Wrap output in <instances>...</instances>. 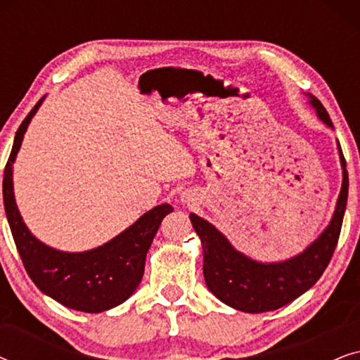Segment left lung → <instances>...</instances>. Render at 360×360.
Here are the masks:
<instances>
[{
	"instance_id": "8db88e82",
	"label": "left lung",
	"mask_w": 360,
	"mask_h": 360,
	"mask_svg": "<svg viewBox=\"0 0 360 360\" xmlns=\"http://www.w3.org/2000/svg\"><path fill=\"white\" fill-rule=\"evenodd\" d=\"M309 103L324 124L333 127L321 101L309 95ZM342 167V186L331 223L302 254L283 262L262 264L236 250L228 239L195 213L190 214L203 245V274L206 287L216 298L244 313L274 311L297 300L313 287L326 270L338 245L344 211L347 203L349 176L341 146L338 144Z\"/></svg>"
}]
</instances>
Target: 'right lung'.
<instances>
[{
	"mask_svg": "<svg viewBox=\"0 0 360 360\" xmlns=\"http://www.w3.org/2000/svg\"><path fill=\"white\" fill-rule=\"evenodd\" d=\"M41 98L14 137L3 179L4 211L24 269L42 293L63 307L85 313H101L126 302L144 275L146 255L162 219L172 213L170 205L147 211L110 243L86 252H62L34 238L19 214L13 191V164Z\"/></svg>",
	"mask_w": 360,
	"mask_h": 360,
	"instance_id": "right-lung-1",
	"label": "right lung"
}]
</instances>
